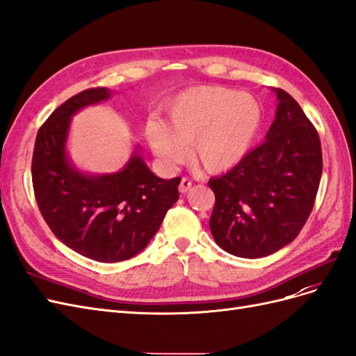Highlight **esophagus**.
<instances>
[{
	"label": "esophagus",
	"instance_id": "34e87169",
	"mask_svg": "<svg viewBox=\"0 0 356 356\" xmlns=\"http://www.w3.org/2000/svg\"><path fill=\"white\" fill-rule=\"evenodd\" d=\"M178 188H179V193H182V195H186V193L191 188V181L188 178H182Z\"/></svg>",
	"mask_w": 356,
	"mask_h": 356
}]
</instances>
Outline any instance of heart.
<instances>
[{
	"label": "heart",
	"mask_w": 356,
	"mask_h": 356,
	"mask_svg": "<svg viewBox=\"0 0 356 356\" xmlns=\"http://www.w3.org/2000/svg\"><path fill=\"white\" fill-rule=\"evenodd\" d=\"M261 105L250 93L225 88L190 89L166 110V123L149 120L148 144L166 163L191 159L211 174L234 168L250 152L261 126Z\"/></svg>",
	"instance_id": "1"
}]
</instances>
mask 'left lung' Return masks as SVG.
Here are the masks:
<instances>
[{"label":"left lung","mask_w":356,"mask_h":356,"mask_svg":"<svg viewBox=\"0 0 356 356\" xmlns=\"http://www.w3.org/2000/svg\"><path fill=\"white\" fill-rule=\"evenodd\" d=\"M264 143L227 174L209 179L217 245L236 257H267L293 242L314 209L322 175L319 135L282 89Z\"/></svg>","instance_id":"left-lung-1"}]
</instances>
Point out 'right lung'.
Returning a JSON list of instances; mask_svg holds the SVG:
<instances>
[{
    "label": "right lung",
    "mask_w": 356,
    "mask_h": 356,
    "mask_svg": "<svg viewBox=\"0 0 356 356\" xmlns=\"http://www.w3.org/2000/svg\"><path fill=\"white\" fill-rule=\"evenodd\" d=\"M95 88L77 93L40 127L32 156V186L42 218L72 251L101 263L132 258L153 239L168 209L178 200L181 178L161 179L136 147L114 174H84L67 154L71 117L111 98Z\"/></svg>",
    "instance_id": "right-lung-1"
}]
</instances>
